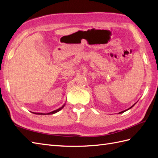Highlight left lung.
<instances>
[{
  "mask_svg": "<svg viewBox=\"0 0 158 158\" xmlns=\"http://www.w3.org/2000/svg\"><path fill=\"white\" fill-rule=\"evenodd\" d=\"M136 103H135V104H136ZM135 104H134V105H132V106H131V107H130V108H129V109H126V110H123V111H121V112H119V113H123V112H125V111H126V110H129L130 109H131V108H132V107H133L134 106H135Z\"/></svg>",
  "mask_w": 158,
  "mask_h": 158,
  "instance_id": "obj_1",
  "label": "left lung"
}]
</instances>
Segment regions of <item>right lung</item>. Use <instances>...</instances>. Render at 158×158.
<instances>
[{"label": "right lung", "instance_id": "obj_1", "mask_svg": "<svg viewBox=\"0 0 158 158\" xmlns=\"http://www.w3.org/2000/svg\"><path fill=\"white\" fill-rule=\"evenodd\" d=\"M64 106H65V104H64V105H62L61 107H60V108H59V109H56V110H53V111L50 112V113H35V114H36V115H52V114H54V113H57V112L60 111V110H62V109L64 108Z\"/></svg>", "mask_w": 158, "mask_h": 158}]
</instances>
